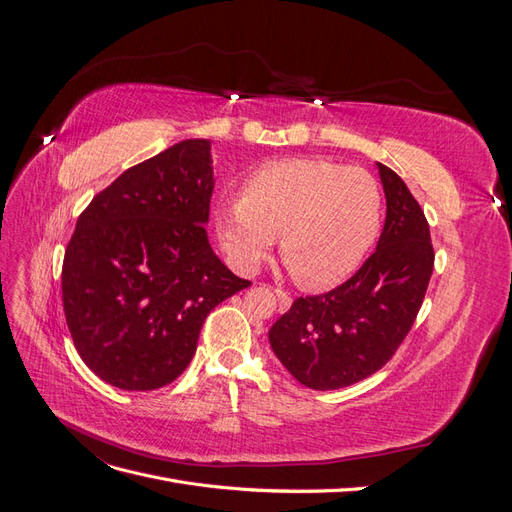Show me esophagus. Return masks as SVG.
<instances>
[{
	"instance_id": "esophagus-1",
	"label": "esophagus",
	"mask_w": 512,
	"mask_h": 512,
	"mask_svg": "<svg viewBox=\"0 0 512 512\" xmlns=\"http://www.w3.org/2000/svg\"><path fill=\"white\" fill-rule=\"evenodd\" d=\"M275 297H277V305H280L282 312H286V309H290L292 299H290V294H288V292H284V290H275Z\"/></svg>"
}]
</instances>
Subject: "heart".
<instances>
[{
	"label": "heart",
	"instance_id": "heart-1",
	"mask_svg": "<svg viewBox=\"0 0 512 512\" xmlns=\"http://www.w3.org/2000/svg\"><path fill=\"white\" fill-rule=\"evenodd\" d=\"M215 235L230 265L254 273L275 239L305 288H329L359 269L382 228V190L359 166L290 158L258 166L241 198L215 209Z\"/></svg>",
	"mask_w": 512,
	"mask_h": 512
}]
</instances>
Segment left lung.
I'll return each mask as SVG.
<instances>
[{
    "instance_id": "1",
    "label": "left lung",
    "mask_w": 512,
    "mask_h": 512,
    "mask_svg": "<svg viewBox=\"0 0 512 512\" xmlns=\"http://www.w3.org/2000/svg\"><path fill=\"white\" fill-rule=\"evenodd\" d=\"M376 166L386 198L376 252L342 286L299 297L269 329L277 359L314 391L350 386L391 359L412 329L433 271L421 205L397 173Z\"/></svg>"
}]
</instances>
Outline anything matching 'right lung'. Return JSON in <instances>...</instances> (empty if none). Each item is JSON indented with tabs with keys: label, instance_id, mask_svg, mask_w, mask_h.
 Returning a JSON list of instances; mask_svg holds the SVG:
<instances>
[{
	"label": "right lung",
	"instance_id": "obj_1",
	"mask_svg": "<svg viewBox=\"0 0 512 512\" xmlns=\"http://www.w3.org/2000/svg\"><path fill=\"white\" fill-rule=\"evenodd\" d=\"M211 141L188 138L128 168L81 213L61 269L76 352L123 391L183 374L207 314L250 286L207 237Z\"/></svg>",
	"mask_w": 512,
	"mask_h": 512
}]
</instances>
